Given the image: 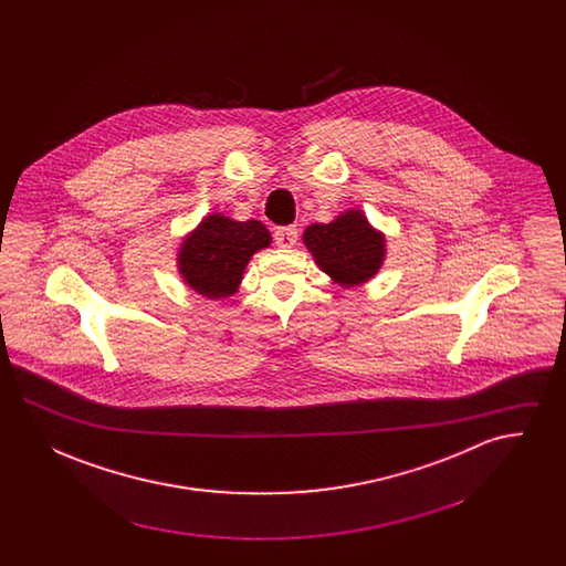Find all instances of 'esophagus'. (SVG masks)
<instances>
[{
	"label": "esophagus",
	"instance_id": "obj_1",
	"mask_svg": "<svg viewBox=\"0 0 566 566\" xmlns=\"http://www.w3.org/2000/svg\"><path fill=\"white\" fill-rule=\"evenodd\" d=\"M296 238H298V229L296 227H280L273 233V242H275L277 248H293L296 243Z\"/></svg>",
	"mask_w": 566,
	"mask_h": 566
}]
</instances>
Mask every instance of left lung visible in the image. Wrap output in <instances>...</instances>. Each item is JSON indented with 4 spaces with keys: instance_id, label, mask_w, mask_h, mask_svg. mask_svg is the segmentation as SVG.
Wrapping results in <instances>:
<instances>
[{
    "instance_id": "obj_1",
    "label": "left lung",
    "mask_w": 566,
    "mask_h": 566,
    "mask_svg": "<svg viewBox=\"0 0 566 566\" xmlns=\"http://www.w3.org/2000/svg\"><path fill=\"white\" fill-rule=\"evenodd\" d=\"M303 242L318 268L346 289L374 277L384 261V235L358 210L337 216L328 224L307 227Z\"/></svg>"
}]
</instances>
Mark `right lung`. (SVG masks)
<instances>
[{"label": "right lung", "instance_id": "obj_1", "mask_svg": "<svg viewBox=\"0 0 566 566\" xmlns=\"http://www.w3.org/2000/svg\"><path fill=\"white\" fill-rule=\"evenodd\" d=\"M270 243V231L259 220L238 222L227 216H208L180 248V273L199 295H233L250 256Z\"/></svg>", "mask_w": 566, "mask_h": 566}]
</instances>
